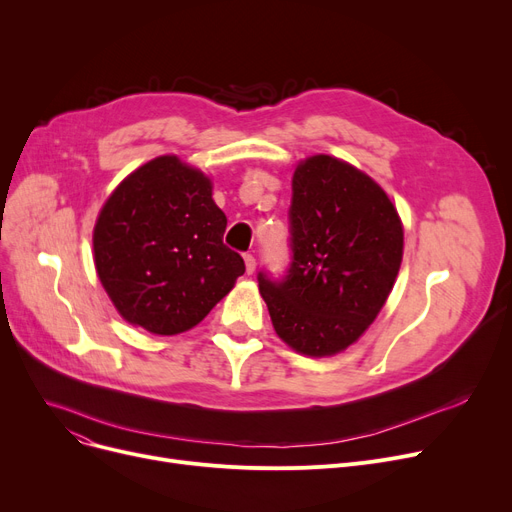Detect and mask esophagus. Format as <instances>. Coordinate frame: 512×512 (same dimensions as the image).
<instances>
[{
    "label": "esophagus",
    "mask_w": 512,
    "mask_h": 512,
    "mask_svg": "<svg viewBox=\"0 0 512 512\" xmlns=\"http://www.w3.org/2000/svg\"><path fill=\"white\" fill-rule=\"evenodd\" d=\"M245 267H247V274H249V276L255 272L257 261H255V257H253V255H245Z\"/></svg>",
    "instance_id": "esophagus-1"
}]
</instances>
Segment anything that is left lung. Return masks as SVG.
I'll list each match as a JSON object with an SVG mask.
<instances>
[{
  "label": "left lung",
  "mask_w": 512,
  "mask_h": 512,
  "mask_svg": "<svg viewBox=\"0 0 512 512\" xmlns=\"http://www.w3.org/2000/svg\"><path fill=\"white\" fill-rule=\"evenodd\" d=\"M292 265L286 280L259 274L276 334L305 357L355 344L394 288L405 230L384 188L332 155H309L292 174Z\"/></svg>",
  "instance_id": "obj_1"
}]
</instances>
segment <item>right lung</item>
Masks as SVG:
<instances>
[{
  "instance_id": "1",
  "label": "right lung",
  "mask_w": 512,
  "mask_h": 512,
  "mask_svg": "<svg viewBox=\"0 0 512 512\" xmlns=\"http://www.w3.org/2000/svg\"><path fill=\"white\" fill-rule=\"evenodd\" d=\"M213 182L178 155L130 172L105 199L93 228L103 290L130 326L157 336L195 328L245 274L224 245L226 215Z\"/></svg>"
}]
</instances>
